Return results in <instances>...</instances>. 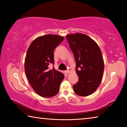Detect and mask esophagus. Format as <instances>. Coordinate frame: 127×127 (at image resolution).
<instances>
[{
  "label": "esophagus",
  "mask_w": 127,
  "mask_h": 127,
  "mask_svg": "<svg viewBox=\"0 0 127 127\" xmlns=\"http://www.w3.org/2000/svg\"><path fill=\"white\" fill-rule=\"evenodd\" d=\"M65 72H66V73H69V70H65Z\"/></svg>",
  "instance_id": "obj_1"
}]
</instances>
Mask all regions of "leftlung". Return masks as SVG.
Instances as JSON below:
<instances>
[{"label":"left lung","instance_id":"8db88e82","mask_svg":"<svg viewBox=\"0 0 127 127\" xmlns=\"http://www.w3.org/2000/svg\"><path fill=\"white\" fill-rule=\"evenodd\" d=\"M66 38L74 54L79 78L73 86L74 91L79 96H89L102 80L104 63L101 51L96 42L85 34H70Z\"/></svg>","mask_w":127,"mask_h":127}]
</instances>
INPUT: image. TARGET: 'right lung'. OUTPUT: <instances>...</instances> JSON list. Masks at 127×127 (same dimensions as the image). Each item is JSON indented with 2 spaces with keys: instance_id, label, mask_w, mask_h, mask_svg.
Segmentation results:
<instances>
[{
  "instance_id": "right-lung-1",
  "label": "right lung",
  "mask_w": 127,
  "mask_h": 127,
  "mask_svg": "<svg viewBox=\"0 0 127 127\" xmlns=\"http://www.w3.org/2000/svg\"><path fill=\"white\" fill-rule=\"evenodd\" d=\"M56 35H46L34 40L28 49L25 70L30 85L36 93L43 97H50L58 93L64 74L53 67L54 50L64 40Z\"/></svg>"
}]
</instances>
